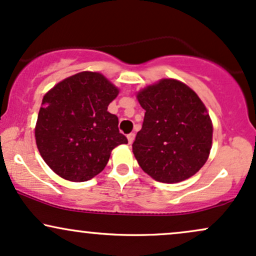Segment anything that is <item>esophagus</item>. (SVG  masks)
<instances>
[{
    "label": "esophagus",
    "mask_w": 256,
    "mask_h": 256,
    "mask_svg": "<svg viewBox=\"0 0 256 256\" xmlns=\"http://www.w3.org/2000/svg\"><path fill=\"white\" fill-rule=\"evenodd\" d=\"M127 138H128V142H129V144H133L134 139H136V134H134V133H130V134H128Z\"/></svg>",
    "instance_id": "obj_1"
}]
</instances>
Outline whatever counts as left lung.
Here are the masks:
<instances>
[{
    "label": "left lung",
    "instance_id": "obj_1",
    "mask_svg": "<svg viewBox=\"0 0 256 256\" xmlns=\"http://www.w3.org/2000/svg\"><path fill=\"white\" fill-rule=\"evenodd\" d=\"M146 111L133 154L145 173L160 182L188 179L204 166L213 124L204 104L185 83L164 78L138 93Z\"/></svg>",
    "mask_w": 256,
    "mask_h": 256
}]
</instances>
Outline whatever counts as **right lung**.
Listing matches in <instances>:
<instances>
[{
    "instance_id": "add662e5",
    "label": "right lung",
    "mask_w": 256,
    "mask_h": 256,
    "mask_svg": "<svg viewBox=\"0 0 256 256\" xmlns=\"http://www.w3.org/2000/svg\"><path fill=\"white\" fill-rule=\"evenodd\" d=\"M118 88L102 74L83 71L59 82L43 96L35 128L37 148L54 173L74 182L90 180L128 144L108 106Z\"/></svg>"
}]
</instances>
